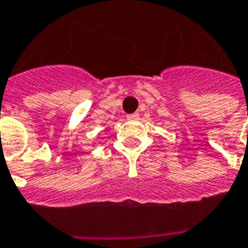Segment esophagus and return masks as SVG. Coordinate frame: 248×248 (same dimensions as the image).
<instances>
[{
    "mask_svg": "<svg viewBox=\"0 0 248 248\" xmlns=\"http://www.w3.org/2000/svg\"><path fill=\"white\" fill-rule=\"evenodd\" d=\"M139 118V114L134 113V114H129L128 115V120H137Z\"/></svg>",
    "mask_w": 248,
    "mask_h": 248,
    "instance_id": "esophagus-1",
    "label": "esophagus"
}]
</instances>
